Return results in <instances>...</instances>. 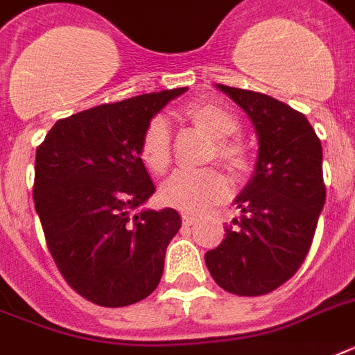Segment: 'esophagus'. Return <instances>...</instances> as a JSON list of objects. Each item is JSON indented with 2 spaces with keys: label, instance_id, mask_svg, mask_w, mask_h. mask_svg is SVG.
<instances>
[{
  "label": "esophagus",
  "instance_id": "34e87169",
  "mask_svg": "<svg viewBox=\"0 0 355 355\" xmlns=\"http://www.w3.org/2000/svg\"><path fill=\"white\" fill-rule=\"evenodd\" d=\"M197 221H199V217L191 216V214H182V223L186 225V227H189V225H195Z\"/></svg>",
  "mask_w": 355,
  "mask_h": 355
}]
</instances>
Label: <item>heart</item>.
Here are the masks:
<instances>
[{
  "instance_id": "b5f03b06",
  "label": "heart",
  "mask_w": 355,
  "mask_h": 355,
  "mask_svg": "<svg viewBox=\"0 0 355 355\" xmlns=\"http://www.w3.org/2000/svg\"><path fill=\"white\" fill-rule=\"evenodd\" d=\"M184 119L214 138L211 156L221 160L228 169L241 173L247 167V150L234 134L239 130V118L232 108L216 99L189 103L182 108ZM141 160L153 173L166 171L171 162V132L164 119L156 118L147 125L141 136ZM230 195L228 178L217 169L205 171H175L162 184L160 197L169 206L184 211L210 210Z\"/></svg>"
}]
</instances>
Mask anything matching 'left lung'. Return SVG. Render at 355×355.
I'll return each mask as SVG.
<instances>
[{
	"mask_svg": "<svg viewBox=\"0 0 355 355\" xmlns=\"http://www.w3.org/2000/svg\"><path fill=\"white\" fill-rule=\"evenodd\" d=\"M247 112L258 134V156L236 197L241 219L205 254L225 291L259 297L286 284L308 256L326 200L322 145L306 116L258 92L216 85Z\"/></svg>",
	"mask_w": 355,
	"mask_h": 355,
	"instance_id": "left-lung-1",
	"label": "left lung"
}]
</instances>
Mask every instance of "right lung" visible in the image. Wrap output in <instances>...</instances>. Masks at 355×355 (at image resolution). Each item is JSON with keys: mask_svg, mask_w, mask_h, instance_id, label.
Returning a JSON list of instances; mask_svg holds the SVG:
<instances>
[{"mask_svg": "<svg viewBox=\"0 0 355 355\" xmlns=\"http://www.w3.org/2000/svg\"><path fill=\"white\" fill-rule=\"evenodd\" d=\"M184 92L58 119L36 149L33 199L49 252L69 286L97 306H130L160 284L182 221L173 208L136 211L156 189L139 149L150 119Z\"/></svg>", "mask_w": 355, "mask_h": 355, "instance_id": "1", "label": "right lung"}]
</instances>
